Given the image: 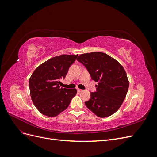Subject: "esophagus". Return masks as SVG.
Listing matches in <instances>:
<instances>
[{"label": "esophagus", "instance_id": "34e87169", "mask_svg": "<svg viewBox=\"0 0 157 157\" xmlns=\"http://www.w3.org/2000/svg\"><path fill=\"white\" fill-rule=\"evenodd\" d=\"M77 90L78 92H82V91H83V90H81V89H80V88H77Z\"/></svg>", "mask_w": 157, "mask_h": 157}]
</instances>
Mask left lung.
Listing matches in <instances>:
<instances>
[{
    "label": "left lung",
    "instance_id": "1",
    "mask_svg": "<svg viewBox=\"0 0 157 157\" xmlns=\"http://www.w3.org/2000/svg\"><path fill=\"white\" fill-rule=\"evenodd\" d=\"M89 72L96 85V92L85 105L99 117L112 115L124 101L129 87L124 69L111 56L100 52L82 54L77 59Z\"/></svg>",
    "mask_w": 157,
    "mask_h": 157
}]
</instances>
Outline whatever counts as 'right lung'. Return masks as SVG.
Masks as SVG:
<instances>
[{"instance_id":"1","label":"right lung","mask_w":157,"mask_h":157,"mask_svg":"<svg viewBox=\"0 0 157 157\" xmlns=\"http://www.w3.org/2000/svg\"><path fill=\"white\" fill-rule=\"evenodd\" d=\"M78 55H61L47 60L33 73L29 80L33 104L42 115L54 117L67 108L77 91L59 86Z\"/></svg>"}]
</instances>
